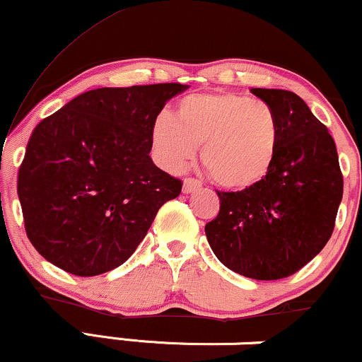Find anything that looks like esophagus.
Returning a JSON list of instances; mask_svg holds the SVG:
<instances>
[{
    "label": "esophagus",
    "instance_id": "1",
    "mask_svg": "<svg viewBox=\"0 0 362 362\" xmlns=\"http://www.w3.org/2000/svg\"><path fill=\"white\" fill-rule=\"evenodd\" d=\"M201 185H202L201 180H197V178H192V177H187L184 180V194L194 192V190H197Z\"/></svg>",
    "mask_w": 362,
    "mask_h": 362
}]
</instances>
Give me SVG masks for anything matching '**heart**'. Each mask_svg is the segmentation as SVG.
Segmentation results:
<instances>
[{
    "instance_id": "b5f03b06",
    "label": "heart",
    "mask_w": 362,
    "mask_h": 362,
    "mask_svg": "<svg viewBox=\"0 0 362 362\" xmlns=\"http://www.w3.org/2000/svg\"><path fill=\"white\" fill-rule=\"evenodd\" d=\"M279 138L272 107L238 93L189 95L175 117L163 112L151 126L153 156L161 167L178 172L202 146V167L226 189H247L267 175Z\"/></svg>"
}]
</instances>
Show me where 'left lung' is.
<instances>
[{
    "label": "left lung",
    "instance_id": "left-lung-1",
    "mask_svg": "<svg viewBox=\"0 0 362 362\" xmlns=\"http://www.w3.org/2000/svg\"><path fill=\"white\" fill-rule=\"evenodd\" d=\"M279 122L269 173L238 192H218L206 236L223 265L257 281L293 276L322 252L335 226L344 177L328 129L288 90L252 88Z\"/></svg>",
    "mask_w": 362,
    "mask_h": 362
}]
</instances>
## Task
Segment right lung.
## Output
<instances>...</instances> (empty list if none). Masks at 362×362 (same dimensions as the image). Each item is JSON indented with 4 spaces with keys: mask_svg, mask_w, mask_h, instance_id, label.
Listing matches in <instances>:
<instances>
[{
    "mask_svg": "<svg viewBox=\"0 0 362 362\" xmlns=\"http://www.w3.org/2000/svg\"><path fill=\"white\" fill-rule=\"evenodd\" d=\"M189 88L158 83L78 95L37 124L18 170L25 231L62 271L90 277L119 267L182 180L153 163L151 126Z\"/></svg>",
    "mask_w": 362,
    "mask_h": 362,
    "instance_id": "right-lung-1",
    "label": "right lung"
}]
</instances>
